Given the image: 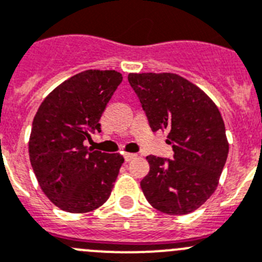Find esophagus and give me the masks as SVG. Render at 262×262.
Instances as JSON below:
<instances>
[{
	"instance_id": "34e87169",
	"label": "esophagus",
	"mask_w": 262,
	"mask_h": 262,
	"mask_svg": "<svg viewBox=\"0 0 262 262\" xmlns=\"http://www.w3.org/2000/svg\"><path fill=\"white\" fill-rule=\"evenodd\" d=\"M124 159H125V161H132V160H134V159H137V154L126 152V154H124Z\"/></svg>"
}]
</instances>
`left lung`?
Wrapping results in <instances>:
<instances>
[{
	"label": "left lung",
	"instance_id": "obj_1",
	"mask_svg": "<svg viewBox=\"0 0 262 262\" xmlns=\"http://www.w3.org/2000/svg\"><path fill=\"white\" fill-rule=\"evenodd\" d=\"M152 132L167 129L173 159L147 156L150 172L141 189L154 208L187 214L219 185L229 154L225 124L211 98L176 73H129Z\"/></svg>",
	"mask_w": 262,
	"mask_h": 262
}]
</instances>
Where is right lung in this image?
Masks as SVG:
<instances>
[{
    "label": "right lung",
    "instance_id": "1",
    "mask_svg": "<svg viewBox=\"0 0 262 262\" xmlns=\"http://www.w3.org/2000/svg\"><path fill=\"white\" fill-rule=\"evenodd\" d=\"M121 81L116 71H84L55 88L37 110L29 160L43 194L63 211H94L111 195L124 158L84 142L101 132L99 119Z\"/></svg>",
    "mask_w": 262,
    "mask_h": 262
}]
</instances>
